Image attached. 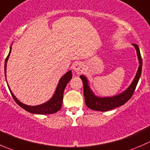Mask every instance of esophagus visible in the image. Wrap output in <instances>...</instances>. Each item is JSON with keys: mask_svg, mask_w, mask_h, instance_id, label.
Here are the masks:
<instances>
[{"mask_svg": "<svg viewBox=\"0 0 150 150\" xmlns=\"http://www.w3.org/2000/svg\"><path fill=\"white\" fill-rule=\"evenodd\" d=\"M72 69H73V70L75 71L76 73L78 74H80L81 73V72L83 71V65L82 63L81 62H75V64H73V66H72Z\"/></svg>", "mask_w": 150, "mask_h": 150, "instance_id": "34e87169", "label": "esophagus"}]
</instances>
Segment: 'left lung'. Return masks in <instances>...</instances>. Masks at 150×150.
<instances>
[{
  "label": "left lung",
  "mask_w": 150,
  "mask_h": 150,
  "mask_svg": "<svg viewBox=\"0 0 150 150\" xmlns=\"http://www.w3.org/2000/svg\"><path fill=\"white\" fill-rule=\"evenodd\" d=\"M133 46L135 47L136 50H137L139 66L137 75H136L133 82L130 85L129 87L122 93L116 95V96H111V97H99V96H96L93 93L91 89L90 88L88 81L86 77L83 75L80 76L83 81V84L85 102L88 108L93 110H96V111H108V110H111L116 107L123 105L131 99L140 78L142 69V59L141 57L139 48L137 44H133Z\"/></svg>",
  "instance_id": "1"
}]
</instances>
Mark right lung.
Wrapping results in <instances>:
<instances>
[{
	"label": "right lung",
	"mask_w": 150,
	"mask_h": 150,
	"mask_svg": "<svg viewBox=\"0 0 150 150\" xmlns=\"http://www.w3.org/2000/svg\"><path fill=\"white\" fill-rule=\"evenodd\" d=\"M11 51V47L10 48L9 53H8V56H7L6 59L5 60V66H4V71H5V76L6 77V65H7V61L9 57ZM72 77V71H68L67 73L64 74L61 79L59 81V83L57 85V87L56 88L55 93H54V96L48 100V102H45V103L40 104V105L37 106H29L27 104H25L19 102L16 96L13 95L12 91H11L9 86L8 85V89H9L11 93L12 97L13 98L15 102L17 103L18 105L20 106L22 108L25 110L26 111L29 112L33 114H40V115H47V114H54V113L57 112L59 110L61 109L62 105V100H63V94H64V91L65 89L67 84L68 83L69 81L71 80Z\"/></svg>",
	"instance_id": "add662e5"
}]
</instances>
